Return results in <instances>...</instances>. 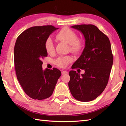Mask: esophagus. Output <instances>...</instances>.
I'll list each match as a JSON object with an SVG mask.
<instances>
[{
  "label": "esophagus",
  "instance_id": "obj_1",
  "mask_svg": "<svg viewBox=\"0 0 126 126\" xmlns=\"http://www.w3.org/2000/svg\"><path fill=\"white\" fill-rule=\"evenodd\" d=\"M62 75L68 74V72L65 71V70H62Z\"/></svg>",
  "mask_w": 126,
  "mask_h": 126
}]
</instances>
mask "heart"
<instances>
[{"instance_id": "obj_1", "label": "heart", "mask_w": 126, "mask_h": 126, "mask_svg": "<svg viewBox=\"0 0 126 126\" xmlns=\"http://www.w3.org/2000/svg\"><path fill=\"white\" fill-rule=\"evenodd\" d=\"M58 41L63 42L69 45L70 50L74 53H79L83 48V43L81 39L77 38V34L71 29L64 28L62 29L56 36ZM45 49L47 53L51 54L54 52L55 47L52 40L48 38L45 42ZM70 57H60L56 60V64L61 67H65L71 62Z\"/></svg>"}]
</instances>
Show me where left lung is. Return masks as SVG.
<instances>
[{"mask_svg":"<svg viewBox=\"0 0 126 126\" xmlns=\"http://www.w3.org/2000/svg\"><path fill=\"white\" fill-rule=\"evenodd\" d=\"M85 39V47L72 69H84V74L69 72L68 85L73 97L82 102L93 101L100 96L107 85L113 63L108 37L92 24L74 25Z\"/></svg>","mask_w":126,"mask_h":126,"instance_id":"left-lung-1","label":"left lung"}]
</instances>
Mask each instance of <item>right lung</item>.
I'll return each instance as SVG.
<instances>
[{
  "mask_svg": "<svg viewBox=\"0 0 126 126\" xmlns=\"http://www.w3.org/2000/svg\"><path fill=\"white\" fill-rule=\"evenodd\" d=\"M57 29L52 25L33 26L23 32L16 42V75L26 95L34 100H44L51 96L61 75L58 69H42V60L47 56L45 42Z\"/></svg>",
  "mask_w": 126,
  "mask_h": 126,
  "instance_id": "right-lung-1",
  "label": "right lung"
}]
</instances>
